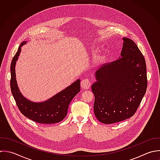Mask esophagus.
<instances>
[{"mask_svg": "<svg viewBox=\"0 0 160 160\" xmlns=\"http://www.w3.org/2000/svg\"><path fill=\"white\" fill-rule=\"evenodd\" d=\"M90 86V82L89 79L85 78L82 80L81 82V87L83 89H88Z\"/></svg>", "mask_w": 160, "mask_h": 160, "instance_id": "34e87169", "label": "esophagus"}]
</instances>
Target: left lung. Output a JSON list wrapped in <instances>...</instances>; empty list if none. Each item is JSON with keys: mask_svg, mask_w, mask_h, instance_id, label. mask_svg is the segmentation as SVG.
<instances>
[{"mask_svg": "<svg viewBox=\"0 0 160 160\" xmlns=\"http://www.w3.org/2000/svg\"><path fill=\"white\" fill-rule=\"evenodd\" d=\"M123 40L121 57L102 65L95 73L97 82L92 86L95 115L105 124L132 117L147 88L145 59L132 40Z\"/></svg>", "mask_w": 160, "mask_h": 160, "instance_id": "obj_1", "label": "left lung"}]
</instances>
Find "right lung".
<instances>
[{"mask_svg":"<svg viewBox=\"0 0 160 160\" xmlns=\"http://www.w3.org/2000/svg\"><path fill=\"white\" fill-rule=\"evenodd\" d=\"M23 42L13 57L10 65V88L12 95L20 112L27 118L38 123L53 124L61 122L67 114L72 100L80 91V80L72 85L43 102H33L25 98L20 93L15 78V67L21 51Z\"/></svg>","mask_w":160,"mask_h":160,"instance_id":"add662e5","label":"right lung"}]
</instances>
